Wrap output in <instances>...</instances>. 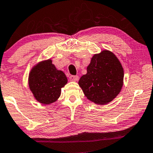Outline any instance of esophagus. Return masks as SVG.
<instances>
[{
  "label": "esophagus",
  "mask_w": 153,
  "mask_h": 153,
  "mask_svg": "<svg viewBox=\"0 0 153 153\" xmlns=\"http://www.w3.org/2000/svg\"><path fill=\"white\" fill-rule=\"evenodd\" d=\"M78 78H79V77H78V76H71L69 77L70 80L74 81V82L78 80Z\"/></svg>",
  "instance_id": "esophagus-1"
}]
</instances>
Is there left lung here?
Listing matches in <instances>:
<instances>
[{
	"mask_svg": "<svg viewBox=\"0 0 153 153\" xmlns=\"http://www.w3.org/2000/svg\"><path fill=\"white\" fill-rule=\"evenodd\" d=\"M124 73L119 60L108 51L94 55L87 74L78 82L86 97L96 104L105 105L120 93Z\"/></svg>",
	"mask_w": 153,
	"mask_h": 153,
	"instance_id": "obj_1",
	"label": "left lung"
}]
</instances>
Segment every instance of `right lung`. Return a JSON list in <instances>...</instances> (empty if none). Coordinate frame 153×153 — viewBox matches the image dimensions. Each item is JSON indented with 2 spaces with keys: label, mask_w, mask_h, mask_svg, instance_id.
Segmentation results:
<instances>
[{
  "label": "right lung",
  "mask_w": 153,
  "mask_h": 153,
  "mask_svg": "<svg viewBox=\"0 0 153 153\" xmlns=\"http://www.w3.org/2000/svg\"><path fill=\"white\" fill-rule=\"evenodd\" d=\"M66 83L65 74L56 69L51 59L36 64L29 75L30 89L36 100L42 104H51L57 100Z\"/></svg>",
  "instance_id": "add662e5"
}]
</instances>
